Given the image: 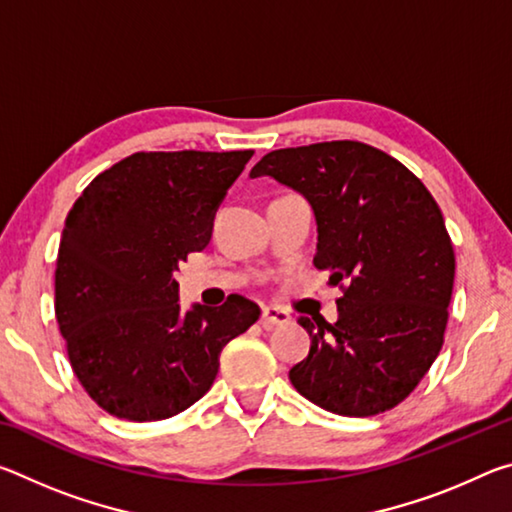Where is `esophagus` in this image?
Instances as JSON below:
<instances>
[{
  "label": "esophagus",
  "instance_id": "1",
  "mask_svg": "<svg viewBox=\"0 0 512 512\" xmlns=\"http://www.w3.org/2000/svg\"><path fill=\"white\" fill-rule=\"evenodd\" d=\"M289 323H291L289 311H284L280 307H264V311H262V327L264 329L282 327V325H289Z\"/></svg>",
  "mask_w": 512,
  "mask_h": 512
}]
</instances>
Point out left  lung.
<instances>
[{"label":"left lung","mask_w":512,"mask_h":512,"mask_svg":"<svg viewBox=\"0 0 512 512\" xmlns=\"http://www.w3.org/2000/svg\"><path fill=\"white\" fill-rule=\"evenodd\" d=\"M259 176L307 198L314 264L345 282L336 323L298 320L311 348L293 388L348 418L393 409L443 348L456 262L440 207L404 164L350 140L271 151L250 169Z\"/></svg>","instance_id":"8db88e82"}]
</instances>
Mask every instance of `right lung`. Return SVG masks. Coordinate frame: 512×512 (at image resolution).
<instances>
[{"mask_svg":"<svg viewBox=\"0 0 512 512\" xmlns=\"http://www.w3.org/2000/svg\"><path fill=\"white\" fill-rule=\"evenodd\" d=\"M255 151L133 153L103 171L67 214L56 320L85 391L121 420L153 422L210 391L221 350L259 318L180 307L173 273L212 239L219 205Z\"/></svg>","mask_w":512,"mask_h":512,"instance_id":"add662e5","label":"right lung"}]
</instances>
